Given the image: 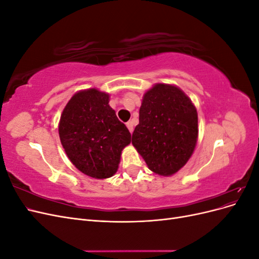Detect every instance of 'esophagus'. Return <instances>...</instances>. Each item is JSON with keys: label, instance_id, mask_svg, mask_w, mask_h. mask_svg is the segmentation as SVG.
Returning <instances> with one entry per match:
<instances>
[{"label": "esophagus", "instance_id": "obj_1", "mask_svg": "<svg viewBox=\"0 0 259 259\" xmlns=\"http://www.w3.org/2000/svg\"><path fill=\"white\" fill-rule=\"evenodd\" d=\"M126 126H127V128L130 130V132H131V133H133V131H134V124H133V122H132V121L126 122Z\"/></svg>", "mask_w": 259, "mask_h": 259}]
</instances>
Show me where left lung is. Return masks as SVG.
<instances>
[{"instance_id":"obj_1","label":"left lung","mask_w":259,"mask_h":259,"mask_svg":"<svg viewBox=\"0 0 259 259\" xmlns=\"http://www.w3.org/2000/svg\"><path fill=\"white\" fill-rule=\"evenodd\" d=\"M198 135L197 109L178 86L156 83L144 94L132 144L154 174L170 176L184 167Z\"/></svg>"}]
</instances>
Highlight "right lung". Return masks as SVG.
<instances>
[{
	"label": "right lung",
	"instance_id": "1",
	"mask_svg": "<svg viewBox=\"0 0 259 259\" xmlns=\"http://www.w3.org/2000/svg\"><path fill=\"white\" fill-rule=\"evenodd\" d=\"M110 95L97 89L75 93L61 113L60 143L73 165L96 179L112 177L131 133L109 106Z\"/></svg>",
	"mask_w": 259,
	"mask_h": 259
}]
</instances>
